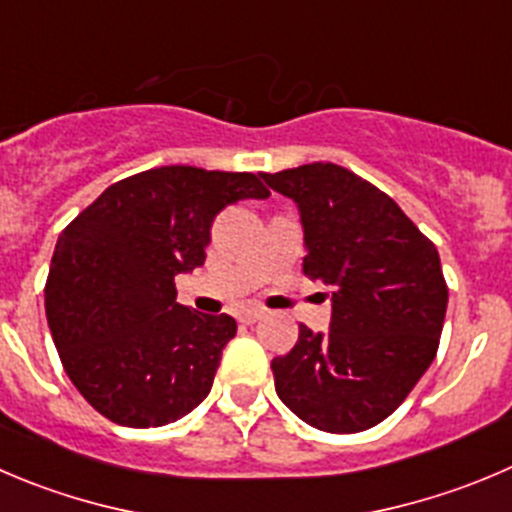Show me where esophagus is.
Returning a JSON list of instances; mask_svg holds the SVG:
<instances>
[{
	"label": "esophagus",
	"mask_w": 512,
	"mask_h": 512,
	"mask_svg": "<svg viewBox=\"0 0 512 512\" xmlns=\"http://www.w3.org/2000/svg\"><path fill=\"white\" fill-rule=\"evenodd\" d=\"M261 316H264V311H261V309H243V311H238V321H241V324H256V321H259Z\"/></svg>",
	"instance_id": "1"
}]
</instances>
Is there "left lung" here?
Returning <instances> with one entry per match:
<instances>
[{
  "label": "left lung",
  "instance_id": "obj_1",
  "mask_svg": "<svg viewBox=\"0 0 512 512\" xmlns=\"http://www.w3.org/2000/svg\"><path fill=\"white\" fill-rule=\"evenodd\" d=\"M299 208L304 274L332 289V324L271 362L276 394L306 425L362 432L387 420L435 359L447 284L435 243L402 208L334 163L261 173Z\"/></svg>",
  "mask_w": 512,
  "mask_h": 512
}]
</instances>
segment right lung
<instances>
[{
  "label": "right lung",
  "instance_id": "add662e5",
  "mask_svg": "<svg viewBox=\"0 0 512 512\" xmlns=\"http://www.w3.org/2000/svg\"><path fill=\"white\" fill-rule=\"evenodd\" d=\"M253 173L163 165L118 180L60 233L45 309L62 367L115 425L160 427L211 392L233 316L175 301V276L206 261L211 223L269 198Z\"/></svg>",
  "mask_w": 512,
  "mask_h": 512
}]
</instances>
